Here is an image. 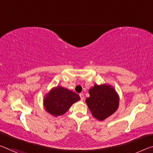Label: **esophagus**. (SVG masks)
<instances>
[{
	"label": "esophagus",
	"mask_w": 153,
	"mask_h": 153,
	"mask_svg": "<svg viewBox=\"0 0 153 153\" xmlns=\"http://www.w3.org/2000/svg\"><path fill=\"white\" fill-rule=\"evenodd\" d=\"M79 97H80V98H81V100H84V95L82 94V93H81V94H79Z\"/></svg>",
	"instance_id": "esophagus-1"
}]
</instances>
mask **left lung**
<instances>
[{
  "instance_id": "obj_1",
  "label": "left lung",
  "mask_w": 153,
  "mask_h": 153,
  "mask_svg": "<svg viewBox=\"0 0 153 153\" xmlns=\"http://www.w3.org/2000/svg\"><path fill=\"white\" fill-rule=\"evenodd\" d=\"M86 104L92 115L102 121L116 111L119 107V96L109 85L95 84L89 90Z\"/></svg>"
}]
</instances>
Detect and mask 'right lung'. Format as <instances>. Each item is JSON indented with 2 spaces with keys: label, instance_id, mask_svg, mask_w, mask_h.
Wrapping results in <instances>:
<instances>
[{
  "label": "right lung",
  "instance_id": "obj_1",
  "mask_svg": "<svg viewBox=\"0 0 153 153\" xmlns=\"http://www.w3.org/2000/svg\"><path fill=\"white\" fill-rule=\"evenodd\" d=\"M79 100V96L76 92L57 86L46 95L44 105L48 113L54 116H59L65 113L74 102Z\"/></svg>",
  "mask_w": 153,
  "mask_h": 153
}]
</instances>
